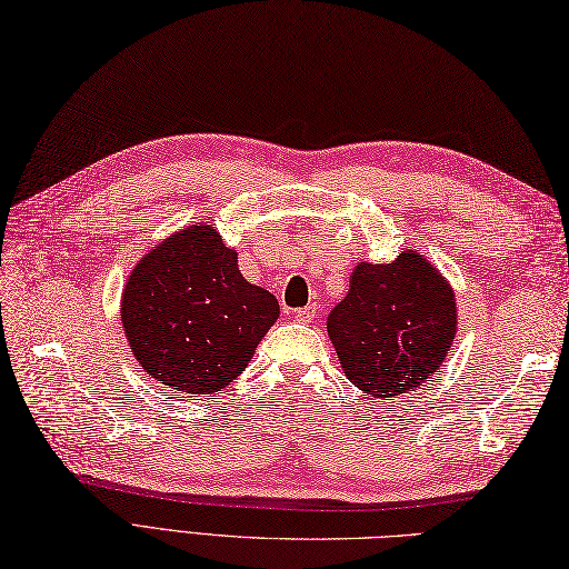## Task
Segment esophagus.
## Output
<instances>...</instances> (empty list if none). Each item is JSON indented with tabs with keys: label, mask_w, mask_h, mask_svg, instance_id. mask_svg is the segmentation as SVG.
I'll list each match as a JSON object with an SVG mask.
<instances>
[{
	"label": "esophagus",
	"mask_w": 569,
	"mask_h": 569,
	"mask_svg": "<svg viewBox=\"0 0 569 569\" xmlns=\"http://www.w3.org/2000/svg\"><path fill=\"white\" fill-rule=\"evenodd\" d=\"M316 311H318L316 303L313 306H303V308H299V311H297V320L299 322H311L316 318Z\"/></svg>",
	"instance_id": "34e87169"
}]
</instances>
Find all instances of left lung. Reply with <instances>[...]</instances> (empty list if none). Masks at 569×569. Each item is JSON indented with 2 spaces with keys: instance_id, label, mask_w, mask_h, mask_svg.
I'll return each instance as SVG.
<instances>
[{
  "instance_id": "8db88e82",
  "label": "left lung",
  "mask_w": 569,
  "mask_h": 569,
  "mask_svg": "<svg viewBox=\"0 0 569 569\" xmlns=\"http://www.w3.org/2000/svg\"><path fill=\"white\" fill-rule=\"evenodd\" d=\"M456 295L418 251L358 263L349 295L327 316L343 375L375 399H399L439 372L458 330Z\"/></svg>"
}]
</instances>
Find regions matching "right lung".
<instances>
[{
	"label": "right lung",
	"instance_id": "obj_1",
	"mask_svg": "<svg viewBox=\"0 0 569 569\" xmlns=\"http://www.w3.org/2000/svg\"><path fill=\"white\" fill-rule=\"evenodd\" d=\"M278 318V299L242 278L237 251L203 222L153 247L120 299L137 363L176 396L226 389Z\"/></svg>",
	"mask_w": 569,
	"mask_h": 569
}]
</instances>
